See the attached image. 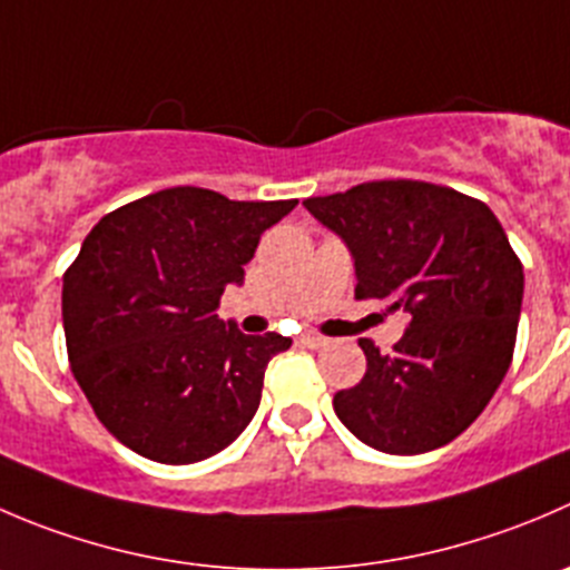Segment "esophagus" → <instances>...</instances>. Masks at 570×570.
<instances>
[{"label":"esophagus","mask_w":570,"mask_h":570,"mask_svg":"<svg viewBox=\"0 0 570 570\" xmlns=\"http://www.w3.org/2000/svg\"><path fill=\"white\" fill-rule=\"evenodd\" d=\"M301 345L325 347V345H328V340H325V336H320V334H301Z\"/></svg>","instance_id":"esophagus-1"}]
</instances>
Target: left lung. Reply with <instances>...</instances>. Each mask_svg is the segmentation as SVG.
<instances>
[{"label":"left lung","instance_id":"obj_1","mask_svg":"<svg viewBox=\"0 0 570 570\" xmlns=\"http://www.w3.org/2000/svg\"><path fill=\"white\" fill-rule=\"evenodd\" d=\"M303 206L351 250L358 301L409 320L392 353L358 340L367 373L336 392V417L384 454L460 438L510 370L521 317L523 267L495 214L423 180H373Z\"/></svg>","mask_w":570,"mask_h":570}]
</instances>
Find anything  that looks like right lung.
Instances as JSON below:
<instances>
[{"instance_id":"add662e5","label":"right lung","mask_w":570,"mask_h":570,"mask_svg":"<svg viewBox=\"0 0 570 570\" xmlns=\"http://www.w3.org/2000/svg\"><path fill=\"white\" fill-rule=\"evenodd\" d=\"M295 206L175 186L94 225L63 275L66 351L121 445L191 465L245 432L269 358L292 340L242 334L217 306L225 286H242L264 230Z\"/></svg>"}]
</instances>
